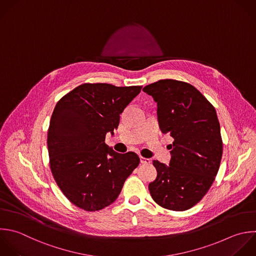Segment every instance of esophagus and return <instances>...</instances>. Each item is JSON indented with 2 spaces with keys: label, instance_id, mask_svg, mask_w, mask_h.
<instances>
[{
  "label": "esophagus",
  "instance_id": "1",
  "mask_svg": "<svg viewBox=\"0 0 256 256\" xmlns=\"http://www.w3.org/2000/svg\"><path fill=\"white\" fill-rule=\"evenodd\" d=\"M140 162H141L142 164H150V163H151L150 159L144 158V157H140Z\"/></svg>",
  "mask_w": 256,
  "mask_h": 256
}]
</instances>
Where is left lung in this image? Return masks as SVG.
Here are the masks:
<instances>
[{"label":"left lung","mask_w":256,"mask_h":256,"mask_svg":"<svg viewBox=\"0 0 256 256\" xmlns=\"http://www.w3.org/2000/svg\"><path fill=\"white\" fill-rule=\"evenodd\" d=\"M143 91L157 103L162 133L174 138L169 165L153 160L157 177L150 194L165 209L187 210L204 197L220 166L223 143L215 108L194 86L178 80H159Z\"/></svg>","instance_id":"1"}]
</instances>
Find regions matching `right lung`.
I'll list each match as a JSON object with an SVG mask.
<instances>
[{"mask_svg": "<svg viewBox=\"0 0 256 256\" xmlns=\"http://www.w3.org/2000/svg\"><path fill=\"white\" fill-rule=\"evenodd\" d=\"M141 89L85 83L58 101L48 129L49 164L57 185L77 207L97 211L113 203L139 165L136 153H117L105 138Z\"/></svg>", "mask_w": 256, "mask_h": 256, "instance_id": "right-lung-1", "label": "right lung"}]
</instances>
